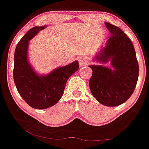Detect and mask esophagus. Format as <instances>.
<instances>
[{
  "instance_id": "esophagus-1",
  "label": "esophagus",
  "mask_w": 149,
  "mask_h": 149,
  "mask_svg": "<svg viewBox=\"0 0 149 149\" xmlns=\"http://www.w3.org/2000/svg\"><path fill=\"white\" fill-rule=\"evenodd\" d=\"M88 63H89L88 59H87L85 57H81L79 59V64L80 66H81V67H82V66L87 65Z\"/></svg>"
}]
</instances>
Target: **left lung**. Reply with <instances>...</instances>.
Wrapping results in <instances>:
<instances>
[{
  "mask_svg": "<svg viewBox=\"0 0 149 149\" xmlns=\"http://www.w3.org/2000/svg\"><path fill=\"white\" fill-rule=\"evenodd\" d=\"M110 37L94 60L105 64L110 61L112 69L103 65H89L92 76L89 82L94 97L105 106H118L132 94L137 82L139 65L133 44L119 27L105 23Z\"/></svg>",
  "mask_w": 149,
  "mask_h": 149,
  "instance_id": "8db88e82",
  "label": "left lung"
}]
</instances>
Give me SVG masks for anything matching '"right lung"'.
Returning a JSON list of instances; mask_svg holds the SVG:
<instances>
[{
  "label": "right lung",
  "instance_id": "add662e5",
  "mask_svg": "<svg viewBox=\"0 0 149 149\" xmlns=\"http://www.w3.org/2000/svg\"><path fill=\"white\" fill-rule=\"evenodd\" d=\"M46 26H35L28 30L18 43L14 52V80L18 92L30 107L46 109L56 104L64 94L67 80L79 69L78 61L39 75L28 60V49L31 40Z\"/></svg>",
  "mask_w": 149,
  "mask_h": 149
}]
</instances>
